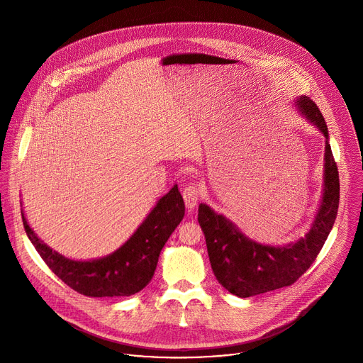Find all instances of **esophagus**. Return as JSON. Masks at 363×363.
I'll return each instance as SVG.
<instances>
[{
	"label": "esophagus",
	"instance_id": "obj_1",
	"mask_svg": "<svg viewBox=\"0 0 363 363\" xmlns=\"http://www.w3.org/2000/svg\"><path fill=\"white\" fill-rule=\"evenodd\" d=\"M182 196H184L186 208L188 210H194L195 205L198 203V199H199V189H198V186L195 184L188 185L186 188H184Z\"/></svg>",
	"mask_w": 363,
	"mask_h": 363
}]
</instances>
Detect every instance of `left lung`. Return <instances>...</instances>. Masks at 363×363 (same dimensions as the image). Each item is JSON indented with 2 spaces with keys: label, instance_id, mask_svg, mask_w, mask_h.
I'll list each match as a JSON object with an SVG mask.
<instances>
[{
  "label": "left lung",
  "instance_id": "left-lung-1",
  "mask_svg": "<svg viewBox=\"0 0 363 363\" xmlns=\"http://www.w3.org/2000/svg\"><path fill=\"white\" fill-rule=\"evenodd\" d=\"M294 108L325 136L323 194L308 233L287 245L257 242L211 206L201 203L198 223L218 283L238 297H251L291 286L316 260L335 224L339 208V172L329 143V130L313 100L298 96Z\"/></svg>",
  "mask_w": 363,
  "mask_h": 363
}]
</instances>
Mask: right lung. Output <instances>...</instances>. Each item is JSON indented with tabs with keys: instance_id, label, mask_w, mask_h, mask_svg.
Instances as JSON below:
<instances>
[{
	"instance_id": "1",
	"label": "right lung",
	"mask_w": 363,
	"mask_h": 363,
	"mask_svg": "<svg viewBox=\"0 0 363 363\" xmlns=\"http://www.w3.org/2000/svg\"><path fill=\"white\" fill-rule=\"evenodd\" d=\"M184 214L182 195L178 185H174L116 251L93 260H72L38 238L21 211L27 237L45 264L69 287L89 297L132 296L146 287L157 270L165 242Z\"/></svg>"
}]
</instances>
